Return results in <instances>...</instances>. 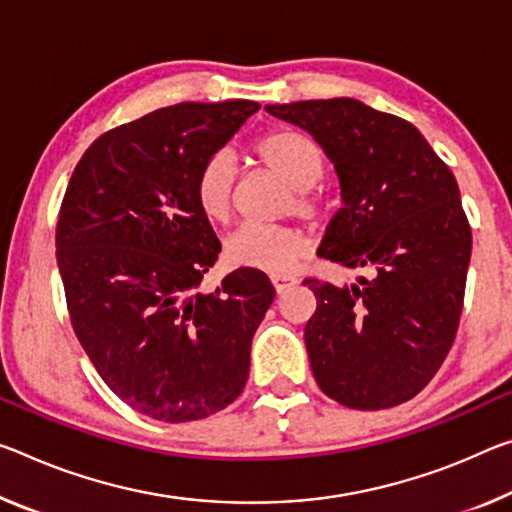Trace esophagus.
Instances as JSON below:
<instances>
[{"label":"esophagus","instance_id":"1","mask_svg":"<svg viewBox=\"0 0 512 512\" xmlns=\"http://www.w3.org/2000/svg\"><path fill=\"white\" fill-rule=\"evenodd\" d=\"M271 282H273V287H275V291H278V294H285V291H289L291 287L298 285V280L291 278V275H273Z\"/></svg>","mask_w":512,"mask_h":512}]
</instances>
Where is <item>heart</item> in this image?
Listing matches in <instances>:
<instances>
[{"label": "heart", "mask_w": 512, "mask_h": 512, "mask_svg": "<svg viewBox=\"0 0 512 512\" xmlns=\"http://www.w3.org/2000/svg\"><path fill=\"white\" fill-rule=\"evenodd\" d=\"M255 152L257 159L291 189L287 209H294V214L307 221H319L323 200L314 191V182L323 170L319 148L298 132H273L257 141ZM193 191L202 214L212 221H227L234 205V164L230 157H209L198 170ZM307 250L310 241L303 232L278 225H241L225 241V255L234 266L269 275L291 273L303 262Z\"/></svg>", "instance_id": "heart-1"}]
</instances>
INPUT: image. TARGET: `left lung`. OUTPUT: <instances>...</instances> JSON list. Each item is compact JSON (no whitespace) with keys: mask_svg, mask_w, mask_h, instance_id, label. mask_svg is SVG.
<instances>
[{"mask_svg":"<svg viewBox=\"0 0 512 512\" xmlns=\"http://www.w3.org/2000/svg\"><path fill=\"white\" fill-rule=\"evenodd\" d=\"M303 127L335 164L342 209L319 257L367 269L358 285L307 278L316 312L305 326L321 392L353 410L410 401L456 339L472 227L458 182L419 129L351 97L269 104Z\"/></svg>","mask_w":512,"mask_h":512,"instance_id":"8db88e82","label":"left lung"}]
</instances>
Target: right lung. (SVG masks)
Wrapping results in <instances>:
<instances>
[{
	"label": "right lung",
	"instance_id": "right-lung-1",
	"mask_svg": "<svg viewBox=\"0 0 512 512\" xmlns=\"http://www.w3.org/2000/svg\"><path fill=\"white\" fill-rule=\"evenodd\" d=\"M257 109L182 102L109 129L61 202L56 262L79 344L118 399L168 424L239 399L275 298L253 269L198 291L221 241L196 202V175Z\"/></svg>",
	"mask_w": 512,
	"mask_h": 512
}]
</instances>
